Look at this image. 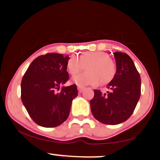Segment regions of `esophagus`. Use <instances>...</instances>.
Instances as JSON below:
<instances>
[{"instance_id":"34e87169","label":"esophagus","mask_w":160,"mask_h":160,"mask_svg":"<svg viewBox=\"0 0 160 160\" xmlns=\"http://www.w3.org/2000/svg\"><path fill=\"white\" fill-rule=\"evenodd\" d=\"M78 89L79 92H82V90H83V89H84V87H83V86H78Z\"/></svg>"}]
</instances>
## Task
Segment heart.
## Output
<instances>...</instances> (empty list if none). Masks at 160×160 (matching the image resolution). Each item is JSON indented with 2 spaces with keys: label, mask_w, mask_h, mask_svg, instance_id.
Segmentation results:
<instances>
[{
  "label": "heart",
  "mask_w": 160,
  "mask_h": 160,
  "mask_svg": "<svg viewBox=\"0 0 160 160\" xmlns=\"http://www.w3.org/2000/svg\"><path fill=\"white\" fill-rule=\"evenodd\" d=\"M86 68V72L76 75L73 82L80 86H97L109 83L114 78L117 67L114 61L107 52L102 51H86L79 56H71L67 62V70L75 75Z\"/></svg>",
  "instance_id": "b5f03b06"
}]
</instances>
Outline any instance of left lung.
Wrapping results in <instances>:
<instances>
[{
	"instance_id": "1",
	"label": "left lung",
	"mask_w": 160,
	"mask_h": 160,
	"mask_svg": "<svg viewBox=\"0 0 160 160\" xmlns=\"http://www.w3.org/2000/svg\"><path fill=\"white\" fill-rule=\"evenodd\" d=\"M117 65L115 77L108 83L110 92L95 89L90 101L93 117L102 123L120 124L132 114L141 96V77L135 64L126 53H113Z\"/></svg>"
}]
</instances>
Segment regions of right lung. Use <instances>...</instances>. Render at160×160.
Segmentation results:
<instances>
[{"mask_svg":"<svg viewBox=\"0 0 160 160\" xmlns=\"http://www.w3.org/2000/svg\"><path fill=\"white\" fill-rule=\"evenodd\" d=\"M69 57L47 53L33 61L21 83L22 102L37 124L56 127L68 117L73 99L78 96L75 84L62 86L68 80L67 62Z\"/></svg>","mask_w":160,"mask_h":160,"instance_id":"right-lung-1","label":"right lung"}]
</instances>
